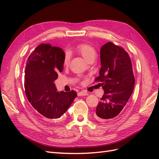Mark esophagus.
<instances>
[{"instance_id": "34e87169", "label": "esophagus", "mask_w": 159, "mask_h": 159, "mask_svg": "<svg viewBox=\"0 0 159 159\" xmlns=\"http://www.w3.org/2000/svg\"><path fill=\"white\" fill-rule=\"evenodd\" d=\"M78 95L79 96H83V95H88L87 92H86L85 91H81L78 93Z\"/></svg>"}]
</instances>
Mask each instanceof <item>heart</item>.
Listing matches in <instances>:
<instances>
[{
	"label": "heart",
	"instance_id": "heart-1",
	"mask_svg": "<svg viewBox=\"0 0 159 159\" xmlns=\"http://www.w3.org/2000/svg\"><path fill=\"white\" fill-rule=\"evenodd\" d=\"M76 49L79 52L83 55V57L88 61L91 57L95 55L94 49L90 45L87 43H80L76 46ZM70 61V55L68 52H66L64 59V64L68 65Z\"/></svg>",
	"mask_w": 159,
	"mask_h": 159
}]
</instances>
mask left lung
I'll return each instance as SVG.
<instances>
[{
    "label": "left lung",
    "mask_w": 159,
    "mask_h": 159,
    "mask_svg": "<svg viewBox=\"0 0 159 159\" xmlns=\"http://www.w3.org/2000/svg\"><path fill=\"white\" fill-rule=\"evenodd\" d=\"M101 66L95 82L102 87L104 94L97 106L98 119L111 120L116 118L134 91L135 77L129 55L123 47L108 42L100 50Z\"/></svg>",
    "instance_id": "8db88e82"
}]
</instances>
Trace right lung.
Listing matches in <instances>:
<instances>
[{
  "instance_id": "add662e5",
  "label": "right lung",
  "mask_w": 159,
  "mask_h": 159,
  "mask_svg": "<svg viewBox=\"0 0 159 159\" xmlns=\"http://www.w3.org/2000/svg\"><path fill=\"white\" fill-rule=\"evenodd\" d=\"M65 53L61 48L40 44L30 55L25 69V95L40 119L45 121L60 118L77 94L58 92L54 84L64 68Z\"/></svg>"
}]
</instances>
